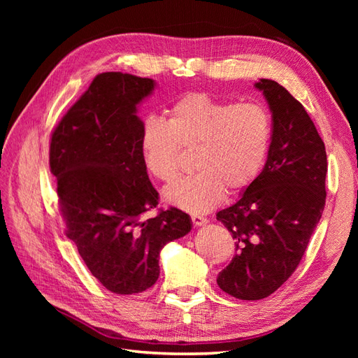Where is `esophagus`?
<instances>
[{
  "label": "esophagus",
  "instance_id": "obj_1",
  "mask_svg": "<svg viewBox=\"0 0 358 358\" xmlns=\"http://www.w3.org/2000/svg\"><path fill=\"white\" fill-rule=\"evenodd\" d=\"M191 220H192V224L196 227H201V225L208 224V218H204V216H200V215H192Z\"/></svg>",
  "mask_w": 358,
  "mask_h": 358
}]
</instances>
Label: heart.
<instances>
[{"mask_svg": "<svg viewBox=\"0 0 358 358\" xmlns=\"http://www.w3.org/2000/svg\"><path fill=\"white\" fill-rule=\"evenodd\" d=\"M272 143V117L258 103H236L188 92L170 106L167 122L150 115L140 129V154L150 176L171 182L179 175L180 148H197V173L164 191L169 204L204 213L220 204L225 191L251 187L263 170Z\"/></svg>", "mask_w": 358, "mask_h": 358, "instance_id": "heart-1", "label": "heart"}]
</instances>
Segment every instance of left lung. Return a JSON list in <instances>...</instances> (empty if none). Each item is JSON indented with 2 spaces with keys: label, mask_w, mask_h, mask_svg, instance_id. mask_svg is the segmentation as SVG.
<instances>
[{
  "label": "left lung",
  "mask_w": 358,
  "mask_h": 358,
  "mask_svg": "<svg viewBox=\"0 0 358 358\" xmlns=\"http://www.w3.org/2000/svg\"><path fill=\"white\" fill-rule=\"evenodd\" d=\"M255 88L273 121L266 164L239 200L216 213L236 245L216 282L241 300L264 299L292 275L326 206V146L305 107L275 80L259 79Z\"/></svg>",
  "instance_id": "1"
}]
</instances>
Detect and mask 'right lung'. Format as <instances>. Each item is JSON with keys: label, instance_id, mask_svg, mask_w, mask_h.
Masks as SVG:
<instances>
[{"label": "right lung", "instance_id": "1", "mask_svg": "<svg viewBox=\"0 0 358 358\" xmlns=\"http://www.w3.org/2000/svg\"><path fill=\"white\" fill-rule=\"evenodd\" d=\"M155 80L124 73L96 76L52 133L49 164L58 182L67 237L90 272L115 294H136L159 276V252L191 231L176 208L155 218L158 192L140 154L137 106Z\"/></svg>", "mask_w": 358, "mask_h": 358}]
</instances>
